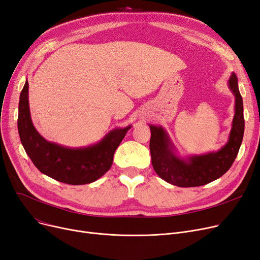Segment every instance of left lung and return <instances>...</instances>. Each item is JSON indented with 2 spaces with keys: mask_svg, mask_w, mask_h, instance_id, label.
Masks as SVG:
<instances>
[{
  "mask_svg": "<svg viewBox=\"0 0 260 260\" xmlns=\"http://www.w3.org/2000/svg\"><path fill=\"white\" fill-rule=\"evenodd\" d=\"M235 95V116L228 143L218 152L180 158L174 145L161 126L150 125V151L152 165L158 176L177 187H198L206 185L229 171L239 152L244 133L243 102L235 73L229 80Z\"/></svg>",
  "mask_w": 260,
  "mask_h": 260,
  "instance_id": "left-lung-1",
  "label": "left lung"
}]
</instances>
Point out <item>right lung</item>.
I'll use <instances>...</instances> for the list:
<instances>
[{
  "instance_id": "add662e5",
  "label": "right lung",
  "mask_w": 260,
  "mask_h": 260,
  "mask_svg": "<svg viewBox=\"0 0 260 260\" xmlns=\"http://www.w3.org/2000/svg\"><path fill=\"white\" fill-rule=\"evenodd\" d=\"M131 125L110 131L100 142L86 148H68L44 139L30 119L28 83L19 101L18 131L21 143L38 170L58 182L85 185L103 176L112 165L114 154Z\"/></svg>"
}]
</instances>
